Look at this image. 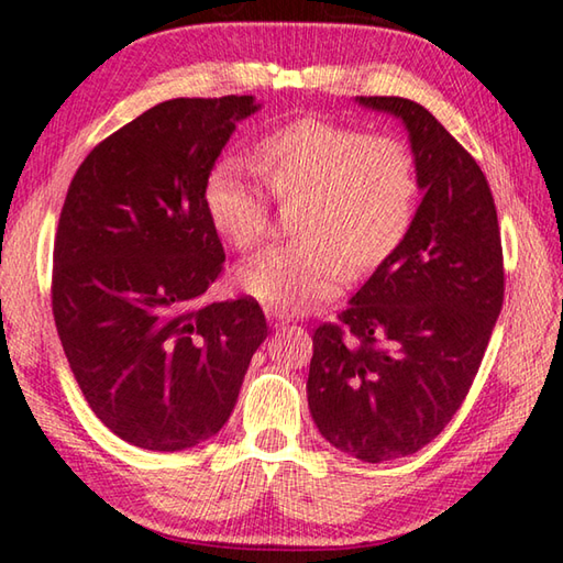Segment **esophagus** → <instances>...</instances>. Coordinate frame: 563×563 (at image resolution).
Masks as SVG:
<instances>
[{"label": "esophagus", "mask_w": 563, "mask_h": 563, "mask_svg": "<svg viewBox=\"0 0 563 563\" xmlns=\"http://www.w3.org/2000/svg\"><path fill=\"white\" fill-rule=\"evenodd\" d=\"M268 322L273 328H283L290 322V316H285V312H280V310H268Z\"/></svg>", "instance_id": "34e87169"}]
</instances>
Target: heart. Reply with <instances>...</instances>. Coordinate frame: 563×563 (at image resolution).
<instances>
[{
    "label": "heart",
    "instance_id": "1",
    "mask_svg": "<svg viewBox=\"0 0 563 563\" xmlns=\"http://www.w3.org/2000/svg\"><path fill=\"white\" fill-rule=\"evenodd\" d=\"M255 168L278 203H295L292 243L243 263L235 283L271 310L302 312L330 300L347 271L369 273L399 251L415 223L419 170L412 148L395 136L325 119H298L265 136ZM208 223L235 251L268 235L271 201L233 158L208 170Z\"/></svg>",
    "mask_w": 563,
    "mask_h": 563
}]
</instances>
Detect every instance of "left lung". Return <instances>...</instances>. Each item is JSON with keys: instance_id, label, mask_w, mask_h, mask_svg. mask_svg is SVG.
<instances>
[{"instance_id": "8db88e82", "label": "left lung", "mask_w": 563, "mask_h": 563, "mask_svg": "<svg viewBox=\"0 0 563 563\" xmlns=\"http://www.w3.org/2000/svg\"><path fill=\"white\" fill-rule=\"evenodd\" d=\"M405 123L422 203L399 251L312 335L308 405L355 460L415 454L440 434L482 365L504 302L497 208L487 178L417 101L357 97Z\"/></svg>"}]
</instances>
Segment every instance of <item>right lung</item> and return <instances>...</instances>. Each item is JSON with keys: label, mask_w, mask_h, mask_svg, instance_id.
Segmentation results:
<instances>
[{"label": "right lung", "mask_w": 563, "mask_h": 563, "mask_svg": "<svg viewBox=\"0 0 563 563\" xmlns=\"http://www.w3.org/2000/svg\"><path fill=\"white\" fill-rule=\"evenodd\" d=\"M255 97L170 99L111 133L71 178L52 310L84 397L123 442L180 452L231 417L268 338L253 298L203 302L223 271L203 184Z\"/></svg>", "instance_id": "obj_1"}]
</instances>
